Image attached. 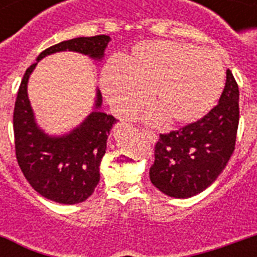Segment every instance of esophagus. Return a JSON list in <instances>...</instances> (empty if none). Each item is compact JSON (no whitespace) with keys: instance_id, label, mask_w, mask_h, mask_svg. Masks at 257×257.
Instances as JSON below:
<instances>
[{"instance_id":"34e87169","label":"esophagus","mask_w":257,"mask_h":257,"mask_svg":"<svg viewBox=\"0 0 257 257\" xmlns=\"http://www.w3.org/2000/svg\"><path fill=\"white\" fill-rule=\"evenodd\" d=\"M143 133H144V136L147 137L151 143H156L157 141V136L155 132H151V131H143Z\"/></svg>"}]
</instances>
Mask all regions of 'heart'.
<instances>
[{
	"instance_id": "1",
	"label": "heart",
	"mask_w": 257,
	"mask_h": 257,
	"mask_svg": "<svg viewBox=\"0 0 257 257\" xmlns=\"http://www.w3.org/2000/svg\"><path fill=\"white\" fill-rule=\"evenodd\" d=\"M224 85L221 58L209 49L176 41H147L109 62L101 89L120 116H132L148 93L145 120L187 124L213 106Z\"/></svg>"
}]
</instances>
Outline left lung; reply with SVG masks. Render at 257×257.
Wrapping results in <instances>:
<instances>
[{"label": "left lung", "mask_w": 257, "mask_h": 257, "mask_svg": "<svg viewBox=\"0 0 257 257\" xmlns=\"http://www.w3.org/2000/svg\"><path fill=\"white\" fill-rule=\"evenodd\" d=\"M239 126V86L231 70L220 100L203 118L160 135L149 179L160 192L188 199L205 191L227 167Z\"/></svg>", "instance_id": "8db88e82"}]
</instances>
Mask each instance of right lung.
Segmentation results:
<instances>
[{"mask_svg": "<svg viewBox=\"0 0 257 257\" xmlns=\"http://www.w3.org/2000/svg\"><path fill=\"white\" fill-rule=\"evenodd\" d=\"M110 37H77L44 50L28 68L14 105L16 156L22 173L36 192L60 204L82 203L100 183V164L106 141L117 120L101 110L102 96L96 89L92 112L85 120L62 135H49L38 125L28 96V82L42 58L58 52H76L100 62Z\"/></svg>", "mask_w": 257, "mask_h": 257, "instance_id": "1", "label": "right lung"}]
</instances>
